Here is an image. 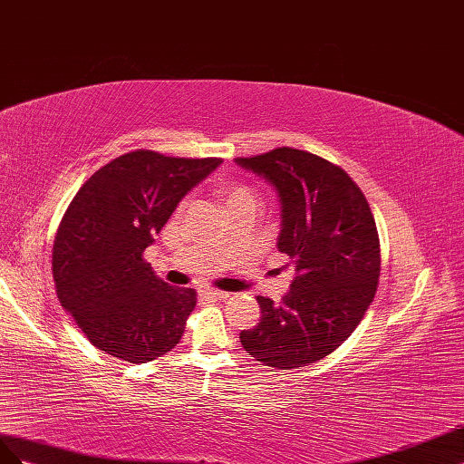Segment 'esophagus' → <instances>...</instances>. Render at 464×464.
I'll return each instance as SVG.
<instances>
[{
	"label": "esophagus",
	"mask_w": 464,
	"mask_h": 464,
	"mask_svg": "<svg viewBox=\"0 0 464 464\" xmlns=\"http://www.w3.org/2000/svg\"><path fill=\"white\" fill-rule=\"evenodd\" d=\"M200 297H202L204 301H216V299H227L229 294H225V291H219V289L204 287V289H200Z\"/></svg>",
	"instance_id": "esophagus-1"
}]
</instances>
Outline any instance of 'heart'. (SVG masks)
<instances>
[{
	"label": "heart",
	"mask_w": 464,
	"mask_h": 464,
	"mask_svg": "<svg viewBox=\"0 0 464 464\" xmlns=\"http://www.w3.org/2000/svg\"><path fill=\"white\" fill-rule=\"evenodd\" d=\"M223 198L225 204H227V209L237 208V206H245V204H255L258 206V192L250 187L246 182H227L223 187ZM188 204V200L180 202V209Z\"/></svg>",
	"instance_id": "obj_1"
}]
</instances>
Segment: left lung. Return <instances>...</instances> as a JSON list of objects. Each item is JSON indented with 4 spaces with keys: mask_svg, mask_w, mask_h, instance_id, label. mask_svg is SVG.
<instances>
[{
    "mask_svg": "<svg viewBox=\"0 0 464 464\" xmlns=\"http://www.w3.org/2000/svg\"><path fill=\"white\" fill-rule=\"evenodd\" d=\"M235 163L280 196L277 248L295 266L280 305L258 295L260 323L241 333L256 362L297 369L333 353L360 324L381 274L377 225L360 187L326 159L276 148Z\"/></svg>",
    "mask_w": 464,
    "mask_h": 464,
    "instance_id": "left-lung-1",
    "label": "left lung"
}]
</instances>
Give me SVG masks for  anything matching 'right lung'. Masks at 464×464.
Wrapping results in <instances>:
<instances>
[{"mask_svg": "<svg viewBox=\"0 0 464 464\" xmlns=\"http://www.w3.org/2000/svg\"><path fill=\"white\" fill-rule=\"evenodd\" d=\"M221 159L136 150L112 159L65 209L52 250L62 307L92 346L130 363L173 350L196 307V291L157 277L143 250L179 202Z\"/></svg>", "mask_w": 464, "mask_h": 464, "instance_id": "obj_1", "label": "right lung"}]
</instances>
